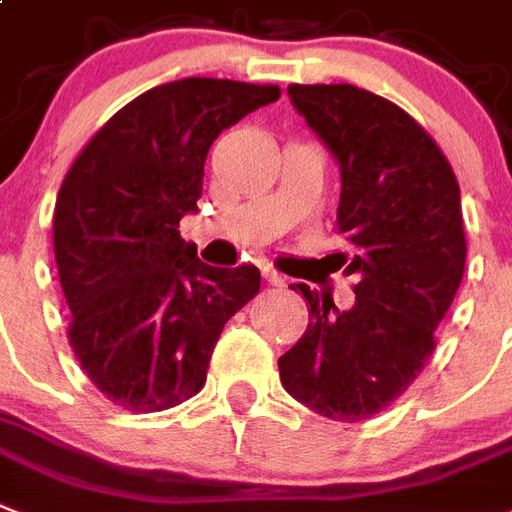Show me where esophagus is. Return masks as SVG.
I'll use <instances>...</instances> for the list:
<instances>
[{
    "label": "esophagus",
    "mask_w": 512,
    "mask_h": 512,
    "mask_svg": "<svg viewBox=\"0 0 512 512\" xmlns=\"http://www.w3.org/2000/svg\"><path fill=\"white\" fill-rule=\"evenodd\" d=\"M263 278L268 281L270 286H284L286 284V278L281 276V273H276V270H270V268L263 270Z\"/></svg>",
    "instance_id": "esophagus-1"
}]
</instances>
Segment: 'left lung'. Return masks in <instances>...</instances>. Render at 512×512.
<instances>
[{
  "instance_id": "8db88e82",
  "label": "left lung",
  "mask_w": 512,
  "mask_h": 512,
  "mask_svg": "<svg viewBox=\"0 0 512 512\" xmlns=\"http://www.w3.org/2000/svg\"><path fill=\"white\" fill-rule=\"evenodd\" d=\"M286 91L339 165L336 223L350 252L336 255L357 284L350 310L292 286L310 323L278 373L297 402L357 423L392 405L434 352V328L463 281L460 186L431 136L389 99L350 83Z\"/></svg>"
}]
</instances>
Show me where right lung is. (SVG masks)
<instances>
[{
    "mask_svg": "<svg viewBox=\"0 0 512 512\" xmlns=\"http://www.w3.org/2000/svg\"><path fill=\"white\" fill-rule=\"evenodd\" d=\"M278 86L181 78L144 91L83 147L54 205L70 347L115 405L157 413L205 386L226 321L260 292L255 265L213 268L181 239L207 152Z\"/></svg>",
    "mask_w": 512,
    "mask_h": 512,
    "instance_id": "obj_1",
    "label": "right lung"
}]
</instances>
